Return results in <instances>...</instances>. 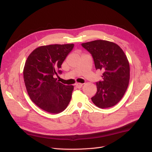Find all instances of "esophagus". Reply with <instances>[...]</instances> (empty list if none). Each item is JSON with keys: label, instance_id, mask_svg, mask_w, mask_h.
I'll return each mask as SVG.
<instances>
[{"label": "esophagus", "instance_id": "1", "mask_svg": "<svg viewBox=\"0 0 152 152\" xmlns=\"http://www.w3.org/2000/svg\"><path fill=\"white\" fill-rule=\"evenodd\" d=\"M82 86H83V84H80V83H77V84H75L76 87H77V88H78V89H80L81 87H82Z\"/></svg>", "mask_w": 152, "mask_h": 152}]
</instances>
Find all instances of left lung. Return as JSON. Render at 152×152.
<instances>
[{
  "mask_svg": "<svg viewBox=\"0 0 152 152\" xmlns=\"http://www.w3.org/2000/svg\"><path fill=\"white\" fill-rule=\"evenodd\" d=\"M92 54L96 70L103 72L102 81L96 82L97 92L91 98L100 108L117 104L125 94L130 79V67L126 55L117 44L96 40L82 44Z\"/></svg>",
  "mask_w": 152,
  "mask_h": 152,
  "instance_id": "1",
  "label": "left lung"
}]
</instances>
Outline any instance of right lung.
<instances>
[{"mask_svg":"<svg viewBox=\"0 0 152 152\" xmlns=\"http://www.w3.org/2000/svg\"><path fill=\"white\" fill-rule=\"evenodd\" d=\"M74 44L42 45L34 49L27 58L23 78L27 93L37 106L51 113L65 110L72 98L73 86L57 81L61 65Z\"/></svg>","mask_w":152,"mask_h":152,"instance_id":"add662e5","label":"right lung"}]
</instances>
